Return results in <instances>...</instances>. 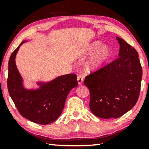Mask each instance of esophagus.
<instances>
[{
    "mask_svg": "<svg viewBox=\"0 0 149 149\" xmlns=\"http://www.w3.org/2000/svg\"><path fill=\"white\" fill-rule=\"evenodd\" d=\"M77 81H78V83L79 85H81L83 82V77L81 76V75H79L78 77H77Z\"/></svg>",
    "mask_w": 149,
    "mask_h": 149,
    "instance_id": "34e87169",
    "label": "esophagus"
}]
</instances>
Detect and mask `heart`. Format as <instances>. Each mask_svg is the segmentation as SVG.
<instances>
[{"mask_svg":"<svg viewBox=\"0 0 149 149\" xmlns=\"http://www.w3.org/2000/svg\"><path fill=\"white\" fill-rule=\"evenodd\" d=\"M102 43L99 41H95L89 45L83 54H92L95 51V55L90 62L85 64V68L87 71H91L98 68L104 64L111 57V50L107 46L102 47Z\"/></svg>","mask_w":149,"mask_h":149,"instance_id":"b5f03b06","label":"heart"}]
</instances>
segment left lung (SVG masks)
I'll list each match as a JSON object with an SVG mask.
<instances>
[{
    "label": "left lung",
    "mask_w": 149,
    "mask_h": 149,
    "mask_svg": "<svg viewBox=\"0 0 149 149\" xmlns=\"http://www.w3.org/2000/svg\"><path fill=\"white\" fill-rule=\"evenodd\" d=\"M119 58L85 77L84 84L90 93L89 108L102 119H117L137 102L142 77L138 54L133 47L116 37Z\"/></svg>",
    "instance_id": "left-lung-1"
}]
</instances>
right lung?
I'll return each mask as SVG.
<instances>
[{
    "instance_id": "obj_1",
    "label": "right lung",
    "mask_w": 149,
    "mask_h": 149,
    "mask_svg": "<svg viewBox=\"0 0 149 149\" xmlns=\"http://www.w3.org/2000/svg\"><path fill=\"white\" fill-rule=\"evenodd\" d=\"M22 41L12 53L9 60L7 87L9 95L22 117L34 123L47 125L62 114L67 95L78 85L77 75L68 74L47 83H38L39 89H26L15 64V56Z\"/></svg>"
}]
</instances>
